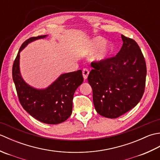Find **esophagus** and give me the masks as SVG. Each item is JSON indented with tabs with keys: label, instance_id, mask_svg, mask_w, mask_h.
Returning <instances> with one entry per match:
<instances>
[{
	"label": "esophagus",
	"instance_id": "esophagus-1",
	"mask_svg": "<svg viewBox=\"0 0 160 160\" xmlns=\"http://www.w3.org/2000/svg\"><path fill=\"white\" fill-rule=\"evenodd\" d=\"M89 71L87 69H83L82 70V75H83V78L84 80L87 79V77L89 76Z\"/></svg>",
	"mask_w": 160,
	"mask_h": 160
}]
</instances>
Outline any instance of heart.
<instances>
[{
  "label": "heart",
  "instance_id": "heart-1",
  "mask_svg": "<svg viewBox=\"0 0 160 160\" xmlns=\"http://www.w3.org/2000/svg\"><path fill=\"white\" fill-rule=\"evenodd\" d=\"M105 42L106 41H105L104 38H100V37H98V38H95L92 42H91L90 49L91 52H93V51L96 50L97 49L100 47L99 51H98L93 57V60L97 61V62H101V61L104 60L111 52V45L109 44L105 43Z\"/></svg>",
  "mask_w": 160,
  "mask_h": 160
}]
</instances>
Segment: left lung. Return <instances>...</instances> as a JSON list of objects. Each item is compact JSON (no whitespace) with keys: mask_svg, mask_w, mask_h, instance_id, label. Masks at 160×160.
Instances as JSON below:
<instances>
[{"mask_svg":"<svg viewBox=\"0 0 160 160\" xmlns=\"http://www.w3.org/2000/svg\"><path fill=\"white\" fill-rule=\"evenodd\" d=\"M121 49L114 57L92 62L88 82L93 89V101L102 116L117 118L138 104L145 89L147 65L134 40L122 35Z\"/></svg>","mask_w":160,"mask_h":160,"instance_id":"1","label":"left lung"}]
</instances>
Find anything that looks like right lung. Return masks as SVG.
Masks as SVG:
<instances>
[{
  "instance_id": "obj_1",
  "label": "right lung",
  "mask_w": 160,
  "mask_h": 160,
  "mask_svg": "<svg viewBox=\"0 0 160 160\" xmlns=\"http://www.w3.org/2000/svg\"><path fill=\"white\" fill-rule=\"evenodd\" d=\"M45 37L47 35L32 37L22 43L13 64L12 77L24 109L43 123L57 124L71 115L74 93L84 79L81 70L64 73L45 89H35L23 80L19 68L20 52L29 42Z\"/></svg>"
}]
</instances>
